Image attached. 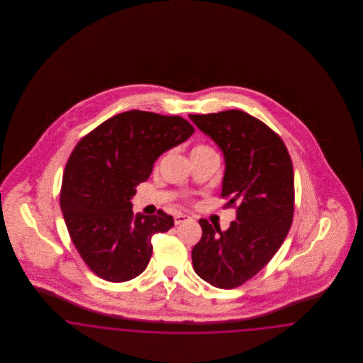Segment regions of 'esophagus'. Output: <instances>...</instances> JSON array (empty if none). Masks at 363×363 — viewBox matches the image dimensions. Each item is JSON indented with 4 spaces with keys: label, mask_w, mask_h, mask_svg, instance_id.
Masks as SVG:
<instances>
[{
    "label": "esophagus",
    "mask_w": 363,
    "mask_h": 363,
    "mask_svg": "<svg viewBox=\"0 0 363 363\" xmlns=\"http://www.w3.org/2000/svg\"><path fill=\"white\" fill-rule=\"evenodd\" d=\"M190 216L188 215H185V213H177L175 216H174V223L175 225H181V223H184V222H186V220H189Z\"/></svg>",
    "instance_id": "obj_1"
}]
</instances>
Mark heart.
I'll return each mask as SVG.
<instances>
[{"label":"heart","instance_id":"obj_1","mask_svg":"<svg viewBox=\"0 0 363 363\" xmlns=\"http://www.w3.org/2000/svg\"><path fill=\"white\" fill-rule=\"evenodd\" d=\"M208 148L207 145H196L194 148H193V151H197V150H206Z\"/></svg>","mask_w":363,"mask_h":363}]
</instances>
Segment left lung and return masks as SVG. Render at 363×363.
<instances>
[{"mask_svg":"<svg viewBox=\"0 0 363 363\" xmlns=\"http://www.w3.org/2000/svg\"><path fill=\"white\" fill-rule=\"evenodd\" d=\"M223 151L222 197L237 208L228 230L199 223L203 235L191 250L196 274L218 289H235L257 275L286 240L294 218L293 162L281 138L241 110L190 114Z\"/></svg>","mask_w":363,"mask_h":363,"instance_id":"1","label":"left lung"}]
</instances>
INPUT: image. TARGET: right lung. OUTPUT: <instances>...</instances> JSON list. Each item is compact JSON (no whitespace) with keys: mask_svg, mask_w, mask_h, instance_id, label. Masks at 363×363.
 <instances>
[{"mask_svg":"<svg viewBox=\"0 0 363 363\" xmlns=\"http://www.w3.org/2000/svg\"><path fill=\"white\" fill-rule=\"evenodd\" d=\"M194 128L179 116L130 110L91 130L70 154L60 204L70 240L86 267L107 281L138 277L148 265L156 233L172 215H135L130 199L152 173L156 159L184 143Z\"/></svg>","mask_w":363,"mask_h":363,"instance_id":"add662e5","label":"right lung"}]
</instances>
